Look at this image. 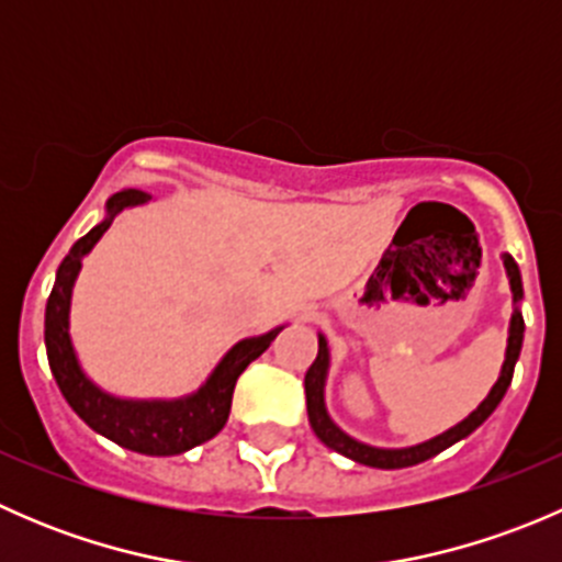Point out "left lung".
<instances>
[{
    "label": "left lung",
    "mask_w": 562,
    "mask_h": 562,
    "mask_svg": "<svg viewBox=\"0 0 562 562\" xmlns=\"http://www.w3.org/2000/svg\"><path fill=\"white\" fill-rule=\"evenodd\" d=\"M503 266H506L508 285H512V302H514L512 323H508L506 359H503L497 383L490 389V394L484 396V402H481L468 418H462V422L454 424L451 429H446V432L424 440V443L405 446V449H378V446L361 443V440L350 438L348 432H342V429L331 422V416H328L326 411V378H328V364H331V353H328L326 337L317 334V359L307 370V375H304V394H307L310 427H313V432L321 438V443L328 446L331 451H337V454L353 459V462L367 464V468L400 470V468H411V464H418V462H427V459L438 457L440 451H446L449 446H454L462 438H468L470 432H475V429H479L481 424L495 413V407L501 405V400L506 396L508 386H512L514 367H517L519 350H522V339H525V321H522V310H519V304H522V296H525L522 274H519L517 260H514L508 252H503Z\"/></svg>",
    "instance_id": "left-lung-1"
}]
</instances>
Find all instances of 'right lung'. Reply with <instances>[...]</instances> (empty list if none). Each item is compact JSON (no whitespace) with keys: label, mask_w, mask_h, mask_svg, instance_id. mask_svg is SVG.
I'll use <instances>...</instances> for the list:
<instances>
[{"label":"right lung","mask_w":562,"mask_h":562,"mask_svg":"<svg viewBox=\"0 0 562 562\" xmlns=\"http://www.w3.org/2000/svg\"><path fill=\"white\" fill-rule=\"evenodd\" d=\"M149 198V192L140 190H122L108 198L103 223L94 225L65 255V260L56 269L54 291H50L48 304H45V350H48V364L61 396L78 413V418H83L94 432L113 440L122 449L138 451V454L173 457L206 443L225 427L236 381L247 370L249 361L258 359L285 326L271 328V331L260 334V337L239 339L220 359L212 375L198 386V391L187 396H176V400H124V396H113L100 389L83 372L76 348H72V285H76L83 258L103 239L105 231L111 228L113 217L124 212V209L140 206Z\"/></svg>","instance_id":"1"}]
</instances>
